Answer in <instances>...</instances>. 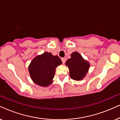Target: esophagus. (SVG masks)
<instances>
[{"mask_svg": "<svg viewBox=\"0 0 120 120\" xmlns=\"http://www.w3.org/2000/svg\"><path fill=\"white\" fill-rule=\"evenodd\" d=\"M61 60L62 62H63V64H65V58H61Z\"/></svg>", "mask_w": 120, "mask_h": 120, "instance_id": "obj_1", "label": "esophagus"}]
</instances>
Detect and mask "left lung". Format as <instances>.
Masks as SVG:
<instances>
[{
	"instance_id": "left-lung-1",
	"label": "left lung",
	"mask_w": 120,
	"mask_h": 120,
	"mask_svg": "<svg viewBox=\"0 0 120 120\" xmlns=\"http://www.w3.org/2000/svg\"><path fill=\"white\" fill-rule=\"evenodd\" d=\"M65 65L69 69L70 77L77 81L82 80L85 77L90 68L89 62L77 52L71 54V58L67 60Z\"/></svg>"
}]
</instances>
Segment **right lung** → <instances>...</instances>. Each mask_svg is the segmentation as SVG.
<instances>
[{"label": "right lung", "mask_w": 120, "mask_h": 120, "mask_svg": "<svg viewBox=\"0 0 120 120\" xmlns=\"http://www.w3.org/2000/svg\"><path fill=\"white\" fill-rule=\"evenodd\" d=\"M62 64L57 55L44 52L33 59L28 66V71L33 83L43 87L49 86L52 83L57 66Z\"/></svg>", "instance_id": "add662e5"}]
</instances>
